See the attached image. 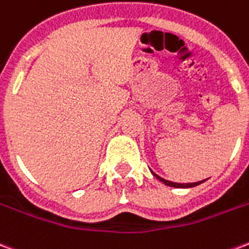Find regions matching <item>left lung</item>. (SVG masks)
Returning <instances> with one entry per match:
<instances>
[{"mask_svg": "<svg viewBox=\"0 0 249 249\" xmlns=\"http://www.w3.org/2000/svg\"><path fill=\"white\" fill-rule=\"evenodd\" d=\"M153 176L155 178H157L161 183H164L165 185H168V187H175V188H191V187H196V185H198V184L204 183L205 180H203V181H197V183H189V184H180V183H172V181H168V180H165V178H160V176H157L156 173H153Z\"/></svg>", "mask_w": 249, "mask_h": 249, "instance_id": "8db88e82", "label": "left lung"}]
</instances>
